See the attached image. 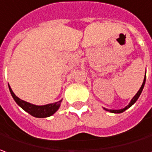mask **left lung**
<instances>
[{"label":"left lung","mask_w":152,"mask_h":152,"mask_svg":"<svg viewBox=\"0 0 152 152\" xmlns=\"http://www.w3.org/2000/svg\"><path fill=\"white\" fill-rule=\"evenodd\" d=\"M145 77H144V80H143V83H142V85H141V88L139 89V91H137V93L134 96V97L132 99V101H131V102L128 104L127 106H126L125 108H123V109H120V110H109V109H106V108H104V110H106V111H110V112H111V113H122L123 111H125L126 110H127L128 108H130L131 106H132L133 104L135 103V102H137V99L139 98V96H140V95L141 94V91H142V90H143V88H144V86H145Z\"/></svg>","instance_id":"8db88e82"}]
</instances>
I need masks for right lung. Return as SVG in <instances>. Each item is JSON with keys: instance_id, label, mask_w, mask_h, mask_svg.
Returning a JSON list of instances; mask_svg holds the SVG:
<instances>
[{"instance_id": "add662e5", "label": "right lung", "mask_w": 152, "mask_h": 152, "mask_svg": "<svg viewBox=\"0 0 152 152\" xmlns=\"http://www.w3.org/2000/svg\"><path fill=\"white\" fill-rule=\"evenodd\" d=\"M9 86V90L11 92V96L13 99L15 100V102L17 103V105L20 106L24 111L28 112L30 115L32 116L37 117V118H45V117H49L50 115H52L55 112H56L59 107L61 106V101L55 102V103H50V104H47V105H44V106H37V105H33L29 102H26L20 99L15 96L14 92L12 91L11 86L8 85Z\"/></svg>"}]
</instances>
